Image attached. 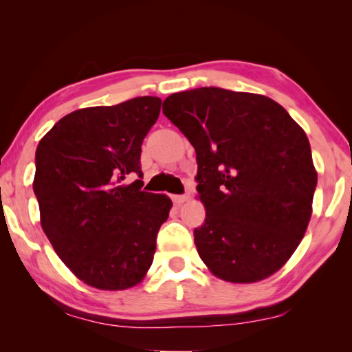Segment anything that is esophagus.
I'll return each instance as SVG.
<instances>
[{"mask_svg": "<svg viewBox=\"0 0 352 352\" xmlns=\"http://www.w3.org/2000/svg\"><path fill=\"white\" fill-rule=\"evenodd\" d=\"M189 199V194L186 192V194H180V195H172V200H174V204H177V205H182V204H184V201H186Z\"/></svg>", "mask_w": 352, "mask_h": 352, "instance_id": "obj_1", "label": "esophagus"}]
</instances>
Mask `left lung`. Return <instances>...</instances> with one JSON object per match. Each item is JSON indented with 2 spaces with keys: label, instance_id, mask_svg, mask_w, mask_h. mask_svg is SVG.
I'll return each instance as SVG.
<instances>
[{
  "label": "left lung",
  "instance_id": "obj_1",
  "mask_svg": "<svg viewBox=\"0 0 352 352\" xmlns=\"http://www.w3.org/2000/svg\"><path fill=\"white\" fill-rule=\"evenodd\" d=\"M163 113L195 148L201 261L230 283L273 275L312 214L317 172L305 130L270 98L217 87L170 94Z\"/></svg>",
  "mask_w": 352,
  "mask_h": 352
}]
</instances>
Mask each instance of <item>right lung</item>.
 <instances>
[{
  "instance_id": "right-lung-1",
  "label": "right lung",
  "mask_w": 352,
  "mask_h": 352,
  "mask_svg": "<svg viewBox=\"0 0 352 352\" xmlns=\"http://www.w3.org/2000/svg\"><path fill=\"white\" fill-rule=\"evenodd\" d=\"M160 109L162 99L141 96L76 110L37 146L41 228L65 265L96 289L138 284L169 217L168 195L141 190V144ZM130 176L137 180L126 185Z\"/></svg>"
}]
</instances>
